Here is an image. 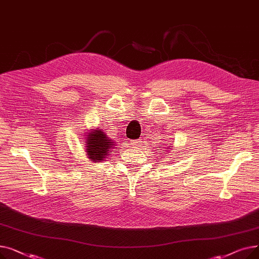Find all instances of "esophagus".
<instances>
[{"label":"esophagus","instance_id":"esophagus-1","mask_svg":"<svg viewBox=\"0 0 259 259\" xmlns=\"http://www.w3.org/2000/svg\"><path fill=\"white\" fill-rule=\"evenodd\" d=\"M142 140H134V141H131V145H133V146H141L142 145Z\"/></svg>","mask_w":259,"mask_h":259}]
</instances>
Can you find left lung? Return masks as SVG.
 Here are the masks:
<instances>
[{"mask_svg":"<svg viewBox=\"0 0 259 259\" xmlns=\"http://www.w3.org/2000/svg\"><path fill=\"white\" fill-rule=\"evenodd\" d=\"M169 149H170V148H169ZM165 151H167V150H165Z\"/></svg>","mask_w":259,"mask_h":259,"instance_id":"obj_1","label":"left lung"}]
</instances>
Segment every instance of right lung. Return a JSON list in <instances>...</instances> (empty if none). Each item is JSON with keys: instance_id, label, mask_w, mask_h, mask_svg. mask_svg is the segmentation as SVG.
Returning <instances> with one entry per match:
<instances>
[{"instance_id": "obj_1", "label": "right lung", "mask_w": 259, "mask_h": 259, "mask_svg": "<svg viewBox=\"0 0 259 259\" xmlns=\"http://www.w3.org/2000/svg\"><path fill=\"white\" fill-rule=\"evenodd\" d=\"M87 157L93 162H102L115 148V142L99 128L87 130L84 135Z\"/></svg>"}]
</instances>
